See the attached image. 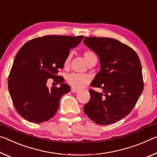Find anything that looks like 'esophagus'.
Instances as JSON below:
<instances>
[{
	"instance_id": "1",
	"label": "esophagus",
	"mask_w": 157,
	"mask_h": 157,
	"mask_svg": "<svg viewBox=\"0 0 157 157\" xmlns=\"http://www.w3.org/2000/svg\"><path fill=\"white\" fill-rule=\"evenodd\" d=\"M71 91L73 92V93H77V92L79 91V89H75V88L72 87V88H71Z\"/></svg>"
}]
</instances>
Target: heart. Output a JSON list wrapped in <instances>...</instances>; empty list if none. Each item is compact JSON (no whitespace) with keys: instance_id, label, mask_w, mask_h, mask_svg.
Segmentation results:
<instances>
[{"instance_id":"1","label":"heart","mask_w":157,"mask_h":157,"mask_svg":"<svg viewBox=\"0 0 157 157\" xmlns=\"http://www.w3.org/2000/svg\"><path fill=\"white\" fill-rule=\"evenodd\" d=\"M83 56L85 59L86 61L88 64L91 63V62L97 61V57L94 52L90 49H86L83 52ZM71 55L66 56L63 62V67L65 68H68L71 61ZM91 81V77L86 74H79V73H71L67 77V82L72 86V87L75 89H81L87 85Z\"/></svg>"}]
</instances>
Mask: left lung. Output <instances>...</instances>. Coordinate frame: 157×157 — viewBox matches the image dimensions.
Listing matches in <instances>:
<instances>
[{"mask_svg":"<svg viewBox=\"0 0 157 157\" xmlns=\"http://www.w3.org/2000/svg\"><path fill=\"white\" fill-rule=\"evenodd\" d=\"M84 43L101 62V71L91 86L103 89V93L89 90L84 111L97 124H114L131 113L143 91L140 61L131 47L117 40L87 37Z\"/></svg>","mask_w":157,"mask_h":157,"instance_id":"obj_1","label":"left lung"}]
</instances>
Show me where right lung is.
<instances>
[{
  "label": "right lung",
  "instance_id": "right-lung-1",
  "mask_svg": "<svg viewBox=\"0 0 157 157\" xmlns=\"http://www.w3.org/2000/svg\"><path fill=\"white\" fill-rule=\"evenodd\" d=\"M82 38L56 35L38 37L25 43L17 52L8 77V90L17 113L26 120L42 123L56 114L61 96L71 91L57 73L63 68L70 49ZM49 78L61 86L49 89L46 84Z\"/></svg>",
  "mask_w": 157,
  "mask_h": 157
}]
</instances>
